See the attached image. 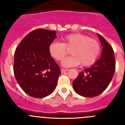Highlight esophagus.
I'll list each match as a JSON object with an SVG mask.
<instances>
[{"instance_id":"34e87169","label":"esophagus","mask_w":125,"mask_h":125,"mask_svg":"<svg viewBox=\"0 0 125 125\" xmlns=\"http://www.w3.org/2000/svg\"><path fill=\"white\" fill-rule=\"evenodd\" d=\"M60 71H61V73H65V72L68 71V70H65V69L61 68V69H60Z\"/></svg>"}]
</instances>
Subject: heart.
Here are the masks:
<instances>
[{
  "label": "heart",
  "instance_id": "b5f03b06",
  "mask_svg": "<svg viewBox=\"0 0 125 125\" xmlns=\"http://www.w3.org/2000/svg\"><path fill=\"white\" fill-rule=\"evenodd\" d=\"M63 43L52 42L49 46V52L52 58L61 61L68 54L67 50H71L73 55L66 58L62 64L65 67L77 66L81 64L88 66L95 62L100 52L99 42L89 36L79 33L71 34L62 39Z\"/></svg>",
  "mask_w": 125,
  "mask_h": 125
}]
</instances>
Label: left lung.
<instances>
[{"label":"left lung","mask_w":125,"mask_h":125,"mask_svg":"<svg viewBox=\"0 0 125 125\" xmlns=\"http://www.w3.org/2000/svg\"><path fill=\"white\" fill-rule=\"evenodd\" d=\"M102 45L100 57L91 66L80 72L73 82L77 94L85 97H94L103 93L113 79L115 70V60L113 48L97 34Z\"/></svg>","instance_id":"obj_1"}]
</instances>
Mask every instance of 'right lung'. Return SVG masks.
<instances>
[{"label": "right lung", "mask_w": 125, "mask_h": 125, "mask_svg": "<svg viewBox=\"0 0 125 125\" xmlns=\"http://www.w3.org/2000/svg\"><path fill=\"white\" fill-rule=\"evenodd\" d=\"M56 37L55 31L37 29L26 35L15 51V78L23 91L32 97H45L56 87L61 71L49 52Z\"/></svg>", "instance_id": "obj_1"}]
</instances>
